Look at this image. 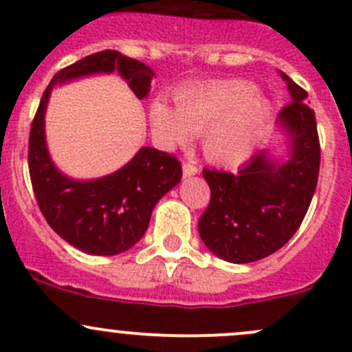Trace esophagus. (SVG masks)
Masks as SVG:
<instances>
[{
	"mask_svg": "<svg viewBox=\"0 0 352 352\" xmlns=\"http://www.w3.org/2000/svg\"><path fill=\"white\" fill-rule=\"evenodd\" d=\"M198 175V166L195 164L193 161H186L183 162V176L184 177H190Z\"/></svg>",
	"mask_w": 352,
	"mask_h": 352,
	"instance_id": "obj_1",
	"label": "esophagus"
}]
</instances>
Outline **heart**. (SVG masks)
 <instances>
[{"mask_svg":"<svg viewBox=\"0 0 352 352\" xmlns=\"http://www.w3.org/2000/svg\"><path fill=\"white\" fill-rule=\"evenodd\" d=\"M168 101L151 104L152 133L164 147H184L193 133H203V154L226 168L244 164L266 137L273 104L248 81H215L195 86Z\"/></svg>","mask_w":352,"mask_h":352,"instance_id":"1","label":"heart"}]
</instances>
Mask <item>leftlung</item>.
<instances>
[{
	"label": "left lung",
	"instance_id": "left-lung-1",
	"mask_svg": "<svg viewBox=\"0 0 352 352\" xmlns=\"http://www.w3.org/2000/svg\"><path fill=\"white\" fill-rule=\"evenodd\" d=\"M292 103L278 115L286 157L252 155L235 175L203 169L212 198L198 222L203 244L220 259L254 263L281 249L305 219L320 168L315 111L307 91L280 72Z\"/></svg>",
	"mask_w": 352,
	"mask_h": 352
}]
</instances>
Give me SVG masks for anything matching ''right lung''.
<instances>
[{"instance_id":"1","label":"right lung","mask_w":352,"mask_h":352,"mask_svg":"<svg viewBox=\"0 0 352 352\" xmlns=\"http://www.w3.org/2000/svg\"><path fill=\"white\" fill-rule=\"evenodd\" d=\"M118 72L139 100L151 91L154 71L144 63L101 50L57 72L43 91L28 140V169L47 223L72 248L93 256L129 251L146 234L155 203L181 181V162L154 147L139 152L118 171L74 179L59 171L45 140V110L54 86L91 74Z\"/></svg>"}]
</instances>
